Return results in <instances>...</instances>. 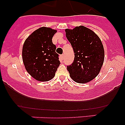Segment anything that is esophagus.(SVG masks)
<instances>
[{
    "label": "esophagus",
    "instance_id": "esophagus-1",
    "mask_svg": "<svg viewBox=\"0 0 125 125\" xmlns=\"http://www.w3.org/2000/svg\"><path fill=\"white\" fill-rule=\"evenodd\" d=\"M61 58L62 60H63V59H64V54H62L61 56Z\"/></svg>",
    "mask_w": 125,
    "mask_h": 125
}]
</instances>
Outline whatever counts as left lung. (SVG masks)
<instances>
[{
  "instance_id": "1",
  "label": "left lung",
  "mask_w": 125,
  "mask_h": 125,
  "mask_svg": "<svg viewBox=\"0 0 125 125\" xmlns=\"http://www.w3.org/2000/svg\"><path fill=\"white\" fill-rule=\"evenodd\" d=\"M66 36L73 48L74 60L67 67L71 79L78 83H86L96 77L104 59L101 39L92 30L83 25L66 29Z\"/></svg>"
}]
</instances>
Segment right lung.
<instances>
[{"instance_id":"obj_1","label":"right lung","mask_w":125,"mask_h":125,"mask_svg":"<svg viewBox=\"0 0 125 125\" xmlns=\"http://www.w3.org/2000/svg\"><path fill=\"white\" fill-rule=\"evenodd\" d=\"M57 31L42 27L25 39L22 47V61L29 74L39 81H48L55 76L60 64L56 47L52 41Z\"/></svg>"}]
</instances>
